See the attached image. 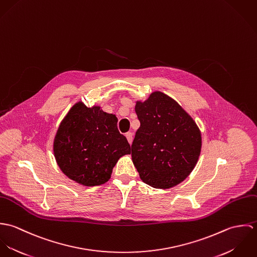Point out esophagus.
Instances as JSON below:
<instances>
[{
    "label": "esophagus",
    "mask_w": 257,
    "mask_h": 257,
    "mask_svg": "<svg viewBox=\"0 0 257 257\" xmlns=\"http://www.w3.org/2000/svg\"><path fill=\"white\" fill-rule=\"evenodd\" d=\"M125 137H126V139H127V142L130 143V145H132L133 140H134V136H133V134H132L131 132H128V133H126V134H125Z\"/></svg>",
    "instance_id": "obj_1"
}]
</instances>
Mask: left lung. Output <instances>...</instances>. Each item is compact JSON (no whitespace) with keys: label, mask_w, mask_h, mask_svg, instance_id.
<instances>
[{"label":"left lung","mask_w":257,"mask_h":257,"mask_svg":"<svg viewBox=\"0 0 257 257\" xmlns=\"http://www.w3.org/2000/svg\"><path fill=\"white\" fill-rule=\"evenodd\" d=\"M136 112L141 126L132 145V158L141 179L157 189L181 183L201 153L198 125L175 100L159 91L145 102L138 101Z\"/></svg>","instance_id":"obj_1"}]
</instances>
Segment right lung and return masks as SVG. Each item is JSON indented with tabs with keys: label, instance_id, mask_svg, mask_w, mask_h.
Listing matches in <instances>:
<instances>
[{
	"label": "right lung",
	"instance_id": "1",
	"mask_svg": "<svg viewBox=\"0 0 257 257\" xmlns=\"http://www.w3.org/2000/svg\"><path fill=\"white\" fill-rule=\"evenodd\" d=\"M117 118L100 107L78 102L61 121L53 152L61 171L77 183L92 187L106 183L112 168L131 146L117 130Z\"/></svg>",
	"mask_w": 257,
	"mask_h": 257
}]
</instances>
